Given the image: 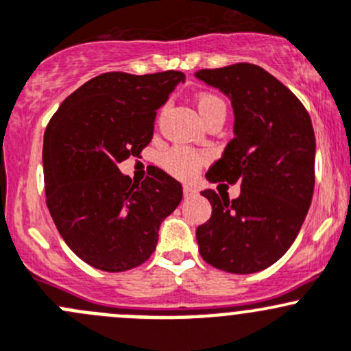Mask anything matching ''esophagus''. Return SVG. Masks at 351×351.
<instances>
[{
    "label": "esophagus",
    "mask_w": 351,
    "mask_h": 351,
    "mask_svg": "<svg viewBox=\"0 0 351 351\" xmlns=\"http://www.w3.org/2000/svg\"><path fill=\"white\" fill-rule=\"evenodd\" d=\"M182 193H184V197H193V196H196L197 191L194 189L193 186H189V184H186V186L182 187Z\"/></svg>",
    "instance_id": "obj_1"
}]
</instances>
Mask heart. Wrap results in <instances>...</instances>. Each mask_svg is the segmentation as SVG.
<instances>
[{
  "mask_svg": "<svg viewBox=\"0 0 351 351\" xmlns=\"http://www.w3.org/2000/svg\"><path fill=\"white\" fill-rule=\"evenodd\" d=\"M197 111H199L202 120L206 121L213 114L226 113V106L218 96L202 95L197 97ZM208 158L206 152L187 149V147H174L164 155L162 164H164L165 171L171 172L172 176L179 177V179H189L208 162Z\"/></svg>",
  "mask_w": 351,
  "mask_h": 351,
  "instance_id": "b5f03b06",
  "label": "heart"
}]
</instances>
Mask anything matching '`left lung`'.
Segmentation results:
<instances>
[{
	"label": "left lung",
	"instance_id": "obj_1",
	"mask_svg": "<svg viewBox=\"0 0 351 351\" xmlns=\"http://www.w3.org/2000/svg\"><path fill=\"white\" fill-rule=\"evenodd\" d=\"M196 77L231 99L234 138L206 174L240 184L231 199L202 193L211 218L197 226L206 263L230 274L267 269L294 243L314 193L316 138L309 113L291 89L255 64L201 69Z\"/></svg>",
	"mask_w": 351,
	"mask_h": 351
}]
</instances>
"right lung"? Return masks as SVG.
I'll return each instance as SVG.
<instances>
[{
  "mask_svg": "<svg viewBox=\"0 0 351 351\" xmlns=\"http://www.w3.org/2000/svg\"><path fill=\"white\" fill-rule=\"evenodd\" d=\"M184 81L177 71L99 74L67 96L47 125V208L69 248L95 269L126 272L145 263L162 219L182 199V186L162 169L132 182L118 164L152 142L157 110Z\"/></svg>",
  "mask_w": 351,
  "mask_h": 351,
  "instance_id": "1",
  "label": "right lung"
}]
</instances>
